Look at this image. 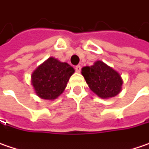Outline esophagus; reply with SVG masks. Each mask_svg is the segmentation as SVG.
Wrapping results in <instances>:
<instances>
[{"label":"esophagus","mask_w":149,"mask_h":149,"mask_svg":"<svg viewBox=\"0 0 149 149\" xmlns=\"http://www.w3.org/2000/svg\"><path fill=\"white\" fill-rule=\"evenodd\" d=\"M75 71L77 72V73H80V69H81V67H80V65H77V66H75Z\"/></svg>","instance_id":"obj_1"}]
</instances>
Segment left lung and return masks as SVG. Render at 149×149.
Wrapping results in <instances>:
<instances>
[{"label":"left lung","instance_id":"left-lung-1","mask_svg":"<svg viewBox=\"0 0 149 149\" xmlns=\"http://www.w3.org/2000/svg\"><path fill=\"white\" fill-rule=\"evenodd\" d=\"M89 88L99 97L107 99L118 95L122 86L120 74L102 61H97L92 66L81 69Z\"/></svg>","mask_w":149,"mask_h":149}]
</instances>
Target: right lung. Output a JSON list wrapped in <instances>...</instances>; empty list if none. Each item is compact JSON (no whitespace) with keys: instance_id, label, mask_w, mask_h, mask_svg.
I'll return each mask as SVG.
<instances>
[{"instance_id":"add662e5","label":"right lung","mask_w":149,"mask_h":149,"mask_svg":"<svg viewBox=\"0 0 149 149\" xmlns=\"http://www.w3.org/2000/svg\"><path fill=\"white\" fill-rule=\"evenodd\" d=\"M74 73V69L69 63L51 57L33 72L31 84L38 97L53 100L63 93Z\"/></svg>"}]
</instances>
